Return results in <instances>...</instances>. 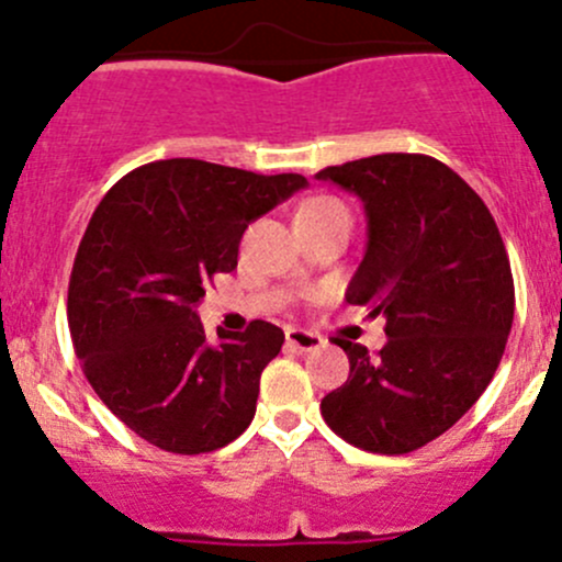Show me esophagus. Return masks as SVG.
Returning a JSON list of instances; mask_svg holds the SVG:
<instances>
[{"label":"esophagus","mask_w":562,"mask_h":562,"mask_svg":"<svg viewBox=\"0 0 562 562\" xmlns=\"http://www.w3.org/2000/svg\"><path fill=\"white\" fill-rule=\"evenodd\" d=\"M285 339L293 350H299V353H313V350L323 348L321 334L304 331V328H288Z\"/></svg>","instance_id":"esophagus-1"}]
</instances>
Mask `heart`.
<instances>
[{
    "label": "heart",
    "mask_w": 562,
    "mask_h": 562,
    "mask_svg": "<svg viewBox=\"0 0 562 562\" xmlns=\"http://www.w3.org/2000/svg\"><path fill=\"white\" fill-rule=\"evenodd\" d=\"M345 203H339L337 198H328V195H317V198H307V201L299 206L296 217H323V214H331V212H342Z\"/></svg>",
    "instance_id": "heart-1"
}]
</instances>
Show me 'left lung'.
Segmentation results:
<instances>
[{"label": "left lung", "mask_w": 562, "mask_h": 562, "mask_svg": "<svg viewBox=\"0 0 562 562\" xmlns=\"http://www.w3.org/2000/svg\"><path fill=\"white\" fill-rule=\"evenodd\" d=\"M359 195L367 252L345 302L386 317L378 356L348 353V381L323 396L328 427L356 449L407 454L451 429L490 386L514 323L506 245L473 187L427 155L323 168Z\"/></svg>", "instance_id": "8db88e82"}]
</instances>
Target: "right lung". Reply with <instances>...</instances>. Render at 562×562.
I'll use <instances>...</instances> for the list:
<instances>
[{"label": "right lung", "mask_w": 562, "mask_h": 562, "mask_svg": "<svg viewBox=\"0 0 562 562\" xmlns=\"http://www.w3.org/2000/svg\"><path fill=\"white\" fill-rule=\"evenodd\" d=\"M302 173L157 160L119 179L94 209L67 291L83 375L138 438L206 454L249 427L260 372L285 334L252 321L209 342L195 307L234 271L247 225L304 190Z\"/></svg>", "instance_id": "obj_1"}]
</instances>
